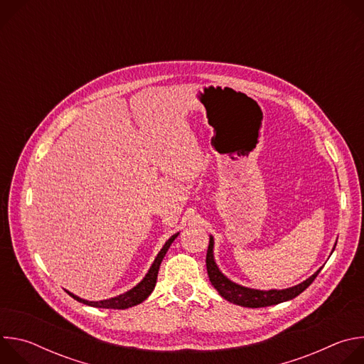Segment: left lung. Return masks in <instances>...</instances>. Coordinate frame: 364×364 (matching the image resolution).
Instances as JSON below:
<instances>
[{"label":"left lung","instance_id":"obj_1","mask_svg":"<svg viewBox=\"0 0 364 364\" xmlns=\"http://www.w3.org/2000/svg\"><path fill=\"white\" fill-rule=\"evenodd\" d=\"M205 267H207V274H209V279L212 285L218 289V292L228 299L229 302H233L240 306H247V308H262V306H269L275 305L284 301H289L299 295L302 291H305L313 281L317 278L320 274V269L313 275L309 277L306 281L302 284L288 288V289H271V291H257V289H250L240 287L232 281H229L216 267L215 259H213V237H210L209 242V249H207L205 255Z\"/></svg>","mask_w":364,"mask_h":364}]
</instances>
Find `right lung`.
Instances as JSON below:
<instances>
[{
	"label": "right lung",
	"mask_w": 364,
	"mask_h": 364,
	"mask_svg": "<svg viewBox=\"0 0 364 364\" xmlns=\"http://www.w3.org/2000/svg\"><path fill=\"white\" fill-rule=\"evenodd\" d=\"M177 237V235L171 236L164 247L160 250V253L157 255V257H155V261L152 264V267L149 268L148 274L145 275V278L135 287L132 288L131 291L119 295V296H115V298H111V299H103V301H85V299H80L79 296H75L73 294H70V296H73L76 301L79 302H83L86 305H90V306H96V308H111V309H125V308H129V306H134L136 304H141L144 299L148 298V295L152 292L155 284H157V277H159V269H160V265H161V261L163 257L166 256L170 245L173 243V240Z\"/></svg>",
	"instance_id": "add662e5"
}]
</instances>
